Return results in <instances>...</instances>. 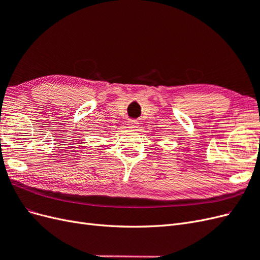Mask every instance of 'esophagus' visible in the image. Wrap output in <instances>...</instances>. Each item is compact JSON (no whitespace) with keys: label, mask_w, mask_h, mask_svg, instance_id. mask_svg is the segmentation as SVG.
Listing matches in <instances>:
<instances>
[{"label":"esophagus","mask_w":260,"mask_h":260,"mask_svg":"<svg viewBox=\"0 0 260 260\" xmlns=\"http://www.w3.org/2000/svg\"><path fill=\"white\" fill-rule=\"evenodd\" d=\"M128 127L129 128H137L138 127V124H139V122H138V120H136V119H129L128 120Z\"/></svg>","instance_id":"esophagus-1"}]
</instances>
